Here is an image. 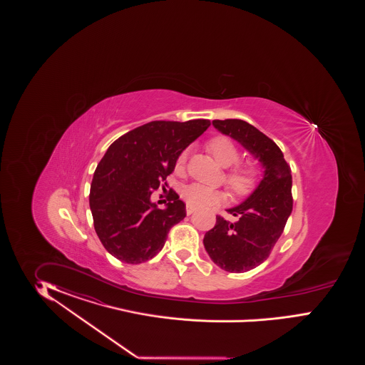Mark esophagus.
<instances>
[{
  "label": "esophagus",
  "instance_id": "1",
  "mask_svg": "<svg viewBox=\"0 0 365 365\" xmlns=\"http://www.w3.org/2000/svg\"><path fill=\"white\" fill-rule=\"evenodd\" d=\"M186 212H187V215H191L192 212H195V209L192 207V206H186Z\"/></svg>",
  "mask_w": 365,
  "mask_h": 365
}]
</instances>
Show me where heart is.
<instances>
[{
    "label": "heart",
    "mask_w": 365,
    "mask_h": 365,
    "mask_svg": "<svg viewBox=\"0 0 365 365\" xmlns=\"http://www.w3.org/2000/svg\"><path fill=\"white\" fill-rule=\"evenodd\" d=\"M207 151L220 166L225 168L231 167L225 174V183L232 190L234 195L246 197L255 191L258 185L259 170L252 163L237 165L241 158V151L230 138L222 135L212 138L207 143ZM185 163L186 153H182L177 159V168L179 171H183ZM180 195L188 206L192 207H207L211 205H220L226 199L225 191L198 183L185 186L180 191Z\"/></svg>",
    "instance_id": "heart-1"
}]
</instances>
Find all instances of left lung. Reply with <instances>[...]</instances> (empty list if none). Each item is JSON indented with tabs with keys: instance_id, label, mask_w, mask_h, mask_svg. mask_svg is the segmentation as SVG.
Listing matches in <instances>:
<instances>
[{
	"instance_id": "1",
	"label": "left lung",
	"mask_w": 365,
	"mask_h": 365,
	"mask_svg": "<svg viewBox=\"0 0 365 365\" xmlns=\"http://www.w3.org/2000/svg\"><path fill=\"white\" fill-rule=\"evenodd\" d=\"M212 125L242 144L265 168L255 192L227 210L238 221L217 215L215 226L203 238L215 265L230 273H242L265 261L285 229L293 209L292 170L279 147L255 125L240 119L212 120Z\"/></svg>"
}]
</instances>
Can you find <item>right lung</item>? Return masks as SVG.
Segmentation results:
<instances>
[{"label":"right lung","mask_w":365,"mask_h":365,"mask_svg":"<svg viewBox=\"0 0 365 365\" xmlns=\"http://www.w3.org/2000/svg\"><path fill=\"white\" fill-rule=\"evenodd\" d=\"M210 120H155L124 133L110 144L95 170L89 206L95 232L106 250L125 264L158 255L170 229L186 217V205L171 188L166 209L151 194L173 174L178 156L205 133Z\"/></svg>","instance_id":"right-lung-1"}]
</instances>
